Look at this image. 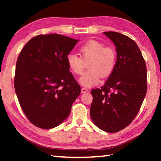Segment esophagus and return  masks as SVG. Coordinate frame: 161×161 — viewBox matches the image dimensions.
I'll return each mask as SVG.
<instances>
[{
    "mask_svg": "<svg viewBox=\"0 0 161 161\" xmlns=\"http://www.w3.org/2000/svg\"><path fill=\"white\" fill-rule=\"evenodd\" d=\"M81 94H84V93H86V92H89V89L83 87V88H81Z\"/></svg>",
    "mask_w": 161,
    "mask_h": 161,
    "instance_id": "1",
    "label": "esophagus"
}]
</instances>
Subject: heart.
I'll return each instance as SVG.
<instances>
[{
    "mask_svg": "<svg viewBox=\"0 0 161 161\" xmlns=\"http://www.w3.org/2000/svg\"><path fill=\"white\" fill-rule=\"evenodd\" d=\"M80 57L69 54L67 62L70 70L77 75L83 72L84 62H88L89 70L80 79V83L85 87H91L99 84L102 76L107 77L114 71L116 64V54L111 47H103L96 40H89L79 49Z\"/></svg>",
    "mask_w": 161,
    "mask_h": 161,
    "instance_id": "obj_1",
    "label": "heart"
}]
</instances>
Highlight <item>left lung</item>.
Masks as SVG:
<instances>
[{
    "label": "left lung",
    "mask_w": 161,
    "mask_h": 161,
    "mask_svg": "<svg viewBox=\"0 0 161 161\" xmlns=\"http://www.w3.org/2000/svg\"><path fill=\"white\" fill-rule=\"evenodd\" d=\"M103 34L116 46V62L104 85L91 91L90 116L99 129L116 133L129 126L140 110L147 92L146 65L132 39L116 32Z\"/></svg>",
    "instance_id": "8db88e82"
}]
</instances>
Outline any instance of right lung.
Segmentation results:
<instances>
[{"label":"right lung","mask_w":161,"mask_h":161,"mask_svg":"<svg viewBox=\"0 0 161 161\" xmlns=\"http://www.w3.org/2000/svg\"><path fill=\"white\" fill-rule=\"evenodd\" d=\"M78 41L59 34L39 35L20 52L15 91L24 114L35 126L44 129L59 126L80 94L81 87L67 62Z\"/></svg>","instance_id":"1"}]
</instances>
